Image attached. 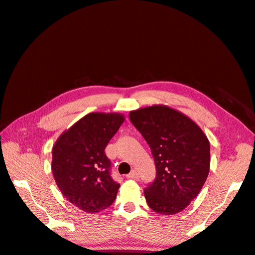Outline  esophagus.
<instances>
[{"mask_svg":"<svg viewBox=\"0 0 255 255\" xmlns=\"http://www.w3.org/2000/svg\"><path fill=\"white\" fill-rule=\"evenodd\" d=\"M137 176H138V173H137L136 170H132V171L129 172L128 174L127 175L128 179H135V177H137Z\"/></svg>","mask_w":255,"mask_h":255,"instance_id":"esophagus-1","label":"esophagus"}]
</instances>
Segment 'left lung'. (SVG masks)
<instances>
[{
  "mask_svg": "<svg viewBox=\"0 0 255 255\" xmlns=\"http://www.w3.org/2000/svg\"><path fill=\"white\" fill-rule=\"evenodd\" d=\"M128 117L155 162V179L144 189L148 208L164 215L181 212L198 196L209 175L208 137L190 118L166 105L138 109Z\"/></svg>",
  "mask_w": 255,
  "mask_h": 255,
  "instance_id": "obj_1",
  "label": "left lung"
}]
</instances>
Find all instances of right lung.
<instances>
[{
  "instance_id": "add662e5",
  "label": "right lung",
  "mask_w": 255,
  "mask_h": 255,
  "mask_svg": "<svg viewBox=\"0 0 255 255\" xmlns=\"http://www.w3.org/2000/svg\"><path fill=\"white\" fill-rule=\"evenodd\" d=\"M119 113H90L57 138L52 150V173L62 194L86 213L107 209L120 184L111 176L105 147L124 122Z\"/></svg>"
}]
</instances>
